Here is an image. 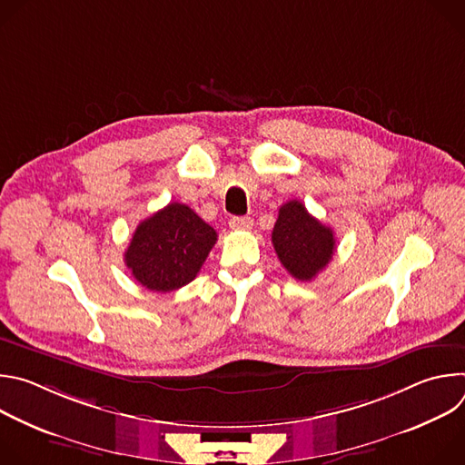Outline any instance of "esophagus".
<instances>
[{
  "mask_svg": "<svg viewBox=\"0 0 465 465\" xmlns=\"http://www.w3.org/2000/svg\"><path fill=\"white\" fill-rule=\"evenodd\" d=\"M253 226V221L250 217H232L230 228L232 230H250Z\"/></svg>",
  "mask_w": 465,
  "mask_h": 465,
  "instance_id": "esophagus-1",
  "label": "esophagus"
}]
</instances>
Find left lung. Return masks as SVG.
Returning <instances> with one entry per match:
<instances>
[{
    "label": "left lung",
    "mask_w": 465,
    "mask_h": 465,
    "mask_svg": "<svg viewBox=\"0 0 465 465\" xmlns=\"http://www.w3.org/2000/svg\"><path fill=\"white\" fill-rule=\"evenodd\" d=\"M272 244L287 272L300 282L314 280L337 248L333 230L314 219L300 201L280 208Z\"/></svg>",
    "instance_id": "1"
}]
</instances>
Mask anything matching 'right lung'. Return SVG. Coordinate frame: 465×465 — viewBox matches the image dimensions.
I'll use <instances>...</instances> for the list:
<instances>
[{
	"label": "right lung",
	"instance_id": "add662e5",
	"mask_svg": "<svg viewBox=\"0 0 465 465\" xmlns=\"http://www.w3.org/2000/svg\"><path fill=\"white\" fill-rule=\"evenodd\" d=\"M217 232L189 206L171 203L140 223L124 252L132 276L154 292L176 291L196 278Z\"/></svg>",
	"mask_w": 465,
	"mask_h": 465
}]
</instances>
